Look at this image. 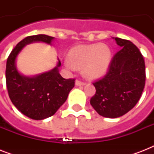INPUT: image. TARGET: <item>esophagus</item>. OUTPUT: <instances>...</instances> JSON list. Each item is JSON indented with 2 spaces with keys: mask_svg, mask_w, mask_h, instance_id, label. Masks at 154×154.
Returning <instances> with one entry per match:
<instances>
[{
  "mask_svg": "<svg viewBox=\"0 0 154 154\" xmlns=\"http://www.w3.org/2000/svg\"><path fill=\"white\" fill-rule=\"evenodd\" d=\"M75 85H76L77 86H82V85H84L85 83L84 82H81V81H79V80H77V81L75 82Z\"/></svg>",
  "mask_w": 154,
  "mask_h": 154,
  "instance_id": "obj_1",
  "label": "esophagus"
}]
</instances>
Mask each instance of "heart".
I'll return each instance as SVG.
<instances>
[{"mask_svg":"<svg viewBox=\"0 0 154 154\" xmlns=\"http://www.w3.org/2000/svg\"><path fill=\"white\" fill-rule=\"evenodd\" d=\"M112 53L105 44L80 45L72 47L64 60L69 71L82 69V74L89 79H97L106 73L111 62Z\"/></svg>","mask_w":154,"mask_h":154,"instance_id":"heart-1","label":"heart"}]
</instances>
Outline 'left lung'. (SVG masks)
Segmentation results:
<instances>
[{"label":"left lung","mask_w":154,"mask_h":154,"mask_svg":"<svg viewBox=\"0 0 154 154\" xmlns=\"http://www.w3.org/2000/svg\"><path fill=\"white\" fill-rule=\"evenodd\" d=\"M121 49L112 57L107 74L94 82L90 104L102 117H122L136 105L146 83V66L138 48L128 40L113 37Z\"/></svg>","instance_id":"8db88e82"}]
</instances>
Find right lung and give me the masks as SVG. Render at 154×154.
Returning <instances> with one entry per match:
<instances>
[{
    "label": "right lung",
    "mask_w": 154,
    "mask_h": 154,
    "mask_svg": "<svg viewBox=\"0 0 154 154\" xmlns=\"http://www.w3.org/2000/svg\"><path fill=\"white\" fill-rule=\"evenodd\" d=\"M53 39L45 34L25 37L13 49L6 63V86L9 98L21 113L31 119L43 120L53 116L74 87V79H65L59 73V59L53 69L33 77L20 74L17 69L16 59L26 45L33 42L51 45Z\"/></svg>",
    "instance_id": "add662e5"
}]
</instances>
